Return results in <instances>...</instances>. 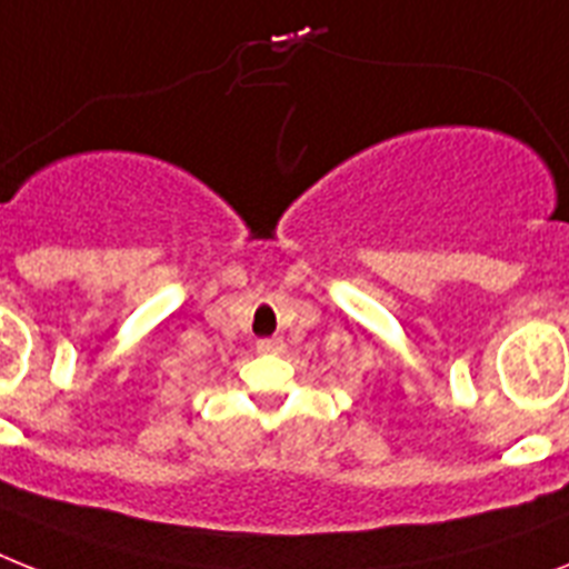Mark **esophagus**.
<instances>
[{"label": "esophagus", "instance_id": "obj_1", "mask_svg": "<svg viewBox=\"0 0 569 569\" xmlns=\"http://www.w3.org/2000/svg\"><path fill=\"white\" fill-rule=\"evenodd\" d=\"M258 351H261V355H281V351H284V340H281V337L258 340Z\"/></svg>", "mask_w": 569, "mask_h": 569}]
</instances>
